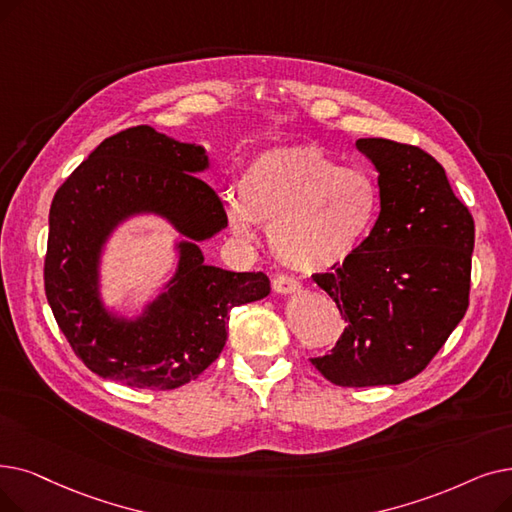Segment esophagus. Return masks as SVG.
Returning <instances> with one entry per match:
<instances>
[{
  "mask_svg": "<svg viewBox=\"0 0 512 512\" xmlns=\"http://www.w3.org/2000/svg\"><path fill=\"white\" fill-rule=\"evenodd\" d=\"M272 288H274L276 293H280V295H288V293L299 291L301 284H299L293 276H288V274H276V276L272 278Z\"/></svg>",
  "mask_w": 512,
  "mask_h": 512,
  "instance_id": "34e87169",
  "label": "esophagus"
}]
</instances>
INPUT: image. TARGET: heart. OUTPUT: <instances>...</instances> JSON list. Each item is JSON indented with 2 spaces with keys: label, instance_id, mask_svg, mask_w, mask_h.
<instances>
[{
  "label": "heart",
  "instance_id": "b5f03b06",
  "mask_svg": "<svg viewBox=\"0 0 512 512\" xmlns=\"http://www.w3.org/2000/svg\"><path fill=\"white\" fill-rule=\"evenodd\" d=\"M379 215V188L358 167H341L314 144L263 150L228 203L236 234L270 228L276 257L299 272H322L358 251Z\"/></svg>",
  "mask_w": 512,
  "mask_h": 512
}]
</instances>
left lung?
<instances>
[{
	"mask_svg": "<svg viewBox=\"0 0 512 512\" xmlns=\"http://www.w3.org/2000/svg\"><path fill=\"white\" fill-rule=\"evenodd\" d=\"M355 146L379 171L381 213L358 251L314 276L347 326L311 364L339 387L399 385L466 314L475 221L429 152L385 138Z\"/></svg>",
	"mask_w": 512,
	"mask_h": 512,
	"instance_id": "8db88e82",
	"label": "left lung"
}]
</instances>
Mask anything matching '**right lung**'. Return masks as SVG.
I'll list each match as a JSON object with an SVG mask.
<instances>
[{
  "mask_svg": "<svg viewBox=\"0 0 512 512\" xmlns=\"http://www.w3.org/2000/svg\"><path fill=\"white\" fill-rule=\"evenodd\" d=\"M203 146L148 125L106 138L56 190L43 282L52 314L77 358L102 379L138 389H177L207 370L226 345L230 309L270 295L263 272L207 265L198 242L228 226L217 192L198 177ZM157 212L187 236L168 291L136 321L99 301L101 247L123 218Z\"/></svg>",
  "mask_w": 512,
  "mask_h": 512,
  "instance_id": "right-lung-1",
  "label": "right lung"
}]
</instances>
